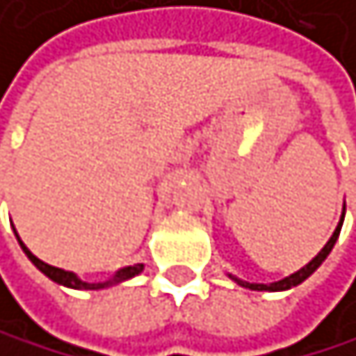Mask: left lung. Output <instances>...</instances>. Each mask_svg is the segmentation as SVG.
<instances>
[{
	"label": "left lung",
	"instance_id": "left-lung-1",
	"mask_svg": "<svg viewBox=\"0 0 356 356\" xmlns=\"http://www.w3.org/2000/svg\"><path fill=\"white\" fill-rule=\"evenodd\" d=\"M343 217H346V204H343V213H341V219L339 223H337V228L332 232V237L328 239V243L323 245V248L319 250V254L314 257L312 261H308L303 268H299L297 273H292L290 277H284V279H279V282H273V284H250V282H243V279H237L234 275H228L232 282H237L241 288H248V290H266V292H282V290H290V288H295L299 286L301 282H306V279L317 270V268L325 261V257L330 254V250L334 248V243L337 239H339V232H341V226H343Z\"/></svg>",
	"mask_w": 356,
	"mask_h": 356
}]
</instances>
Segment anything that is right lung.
<instances>
[{"instance_id": "1", "label": "right lung", "mask_w": 356, "mask_h": 356, "mask_svg": "<svg viewBox=\"0 0 356 356\" xmlns=\"http://www.w3.org/2000/svg\"><path fill=\"white\" fill-rule=\"evenodd\" d=\"M15 230V228H13ZM17 241H19L22 245V250L26 252V257L31 259L39 270H42L48 279H53L55 284L59 286H66V288H72V290H102V288H108V286H115V284H122L126 282V279H133L137 277L139 273H143V264H135V266H126V268H119V270L108 279V282H99V284H88V282H83V279H79L74 273L70 270H61V268H55V266H50V264H44L42 259H37V257L26 248L24 241L19 239V234H17Z\"/></svg>"}]
</instances>
